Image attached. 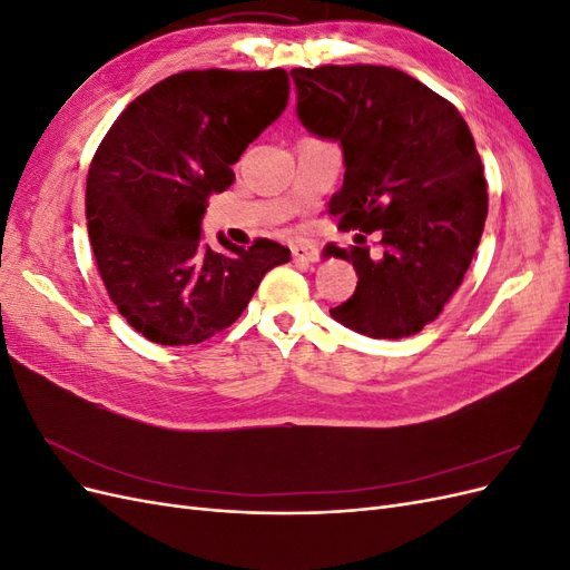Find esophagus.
I'll return each instance as SVG.
<instances>
[{"instance_id": "obj_1", "label": "esophagus", "mask_w": 570, "mask_h": 570, "mask_svg": "<svg viewBox=\"0 0 570 570\" xmlns=\"http://www.w3.org/2000/svg\"><path fill=\"white\" fill-rule=\"evenodd\" d=\"M292 256H295V262H316V258L321 256V249L318 245L314 243H297L292 245Z\"/></svg>"}]
</instances>
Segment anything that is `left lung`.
<instances>
[{
  "mask_svg": "<svg viewBox=\"0 0 570 570\" xmlns=\"http://www.w3.org/2000/svg\"><path fill=\"white\" fill-rule=\"evenodd\" d=\"M302 124L344 151L327 204L342 230H381L383 256L331 245L354 264V295L331 308L375 340L416 335L459 289L488 218V183L459 109L400 68H292ZM366 243V235H356Z\"/></svg>",
  "mask_w": 570,
  "mask_h": 570,
  "instance_id": "8db88e82",
  "label": "left lung"
}]
</instances>
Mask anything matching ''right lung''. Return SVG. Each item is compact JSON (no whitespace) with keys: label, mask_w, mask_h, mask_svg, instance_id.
<instances>
[{"label":"right lung","mask_w":570,"mask_h":570,"mask_svg":"<svg viewBox=\"0 0 570 570\" xmlns=\"http://www.w3.org/2000/svg\"><path fill=\"white\" fill-rule=\"evenodd\" d=\"M289 99L283 68L183 71L124 109L99 142L85 189L90 245L111 302L157 344H199L230 327L264 275L289 249L258 237L252 247L199 243L214 193L233 164Z\"/></svg>","instance_id":"obj_1"}]
</instances>
